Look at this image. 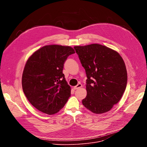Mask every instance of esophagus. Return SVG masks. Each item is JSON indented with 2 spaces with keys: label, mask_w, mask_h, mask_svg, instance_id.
Instances as JSON below:
<instances>
[{
  "label": "esophagus",
  "mask_w": 147,
  "mask_h": 147,
  "mask_svg": "<svg viewBox=\"0 0 147 147\" xmlns=\"http://www.w3.org/2000/svg\"><path fill=\"white\" fill-rule=\"evenodd\" d=\"M81 87H82V84H81L79 83L78 84H77L76 86H75V87H73V89H74V90H77V89L81 88Z\"/></svg>",
  "instance_id": "1"
}]
</instances>
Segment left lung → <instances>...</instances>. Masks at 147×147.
I'll list each match as a JSON object with an SVG mask.
<instances>
[{"label": "left lung", "instance_id": "left-lung-1", "mask_svg": "<svg viewBox=\"0 0 147 147\" xmlns=\"http://www.w3.org/2000/svg\"><path fill=\"white\" fill-rule=\"evenodd\" d=\"M74 48L87 77V96L82 105L96 114L109 111L120 100L127 86L123 58L117 51L98 44Z\"/></svg>", "mask_w": 147, "mask_h": 147}]
</instances>
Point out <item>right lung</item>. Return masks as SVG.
Returning <instances> with one entry per match:
<instances>
[{
  "label": "right lung",
  "instance_id": "obj_1",
  "mask_svg": "<svg viewBox=\"0 0 147 147\" xmlns=\"http://www.w3.org/2000/svg\"><path fill=\"white\" fill-rule=\"evenodd\" d=\"M75 53L69 46L46 45L28 59L22 75V87L28 101L38 111L54 115L63 108L71 87L63 73L67 57Z\"/></svg>",
  "mask_w": 147,
  "mask_h": 147
}]
</instances>
